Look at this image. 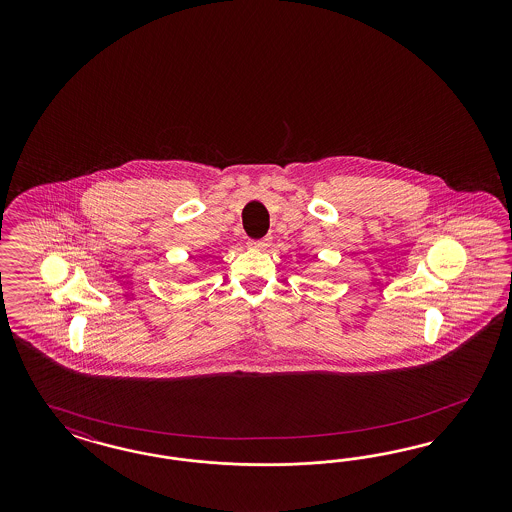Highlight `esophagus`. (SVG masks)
<instances>
[{"mask_svg":"<svg viewBox=\"0 0 512 512\" xmlns=\"http://www.w3.org/2000/svg\"><path fill=\"white\" fill-rule=\"evenodd\" d=\"M251 248L266 249L270 246V238H261V240H255V242H249Z\"/></svg>","mask_w":512,"mask_h":512,"instance_id":"esophagus-1","label":"esophagus"}]
</instances>
